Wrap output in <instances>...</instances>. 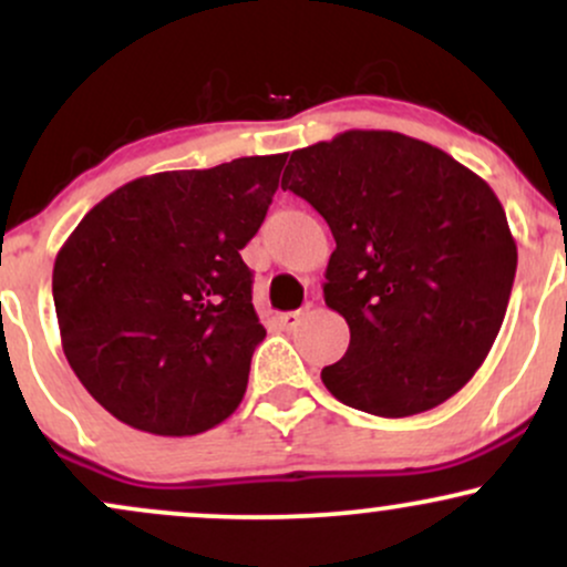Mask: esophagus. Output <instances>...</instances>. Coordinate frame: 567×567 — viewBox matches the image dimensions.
Listing matches in <instances>:
<instances>
[{"label": "esophagus", "mask_w": 567, "mask_h": 567, "mask_svg": "<svg viewBox=\"0 0 567 567\" xmlns=\"http://www.w3.org/2000/svg\"><path fill=\"white\" fill-rule=\"evenodd\" d=\"M303 315H306L303 309H298V311H285V315H279V324H282L285 330H292L298 322L303 320Z\"/></svg>", "instance_id": "obj_1"}]
</instances>
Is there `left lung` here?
I'll use <instances>...</instances> for the list:
<instances>
[{"instance_id": "8db88e82", "label": "left lung", "mask_w": 567, "mask_h": 567, "mask_svg": "<svg viewBox=\"0 0 567 567\" xmlns=\"http://www.w3.org/2000/svg\"><path fill=\"white\" fill-rule=\"evenodd\" d=\"M282 188L333 231L324 303L349 349L322 368L343 405L405 419L466 386L504 322L517 271L493 188L432 143L347 130L290 154Z\"/></svg>"}]
</instances>
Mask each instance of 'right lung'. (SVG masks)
Here are the masks:
<instances>
[{"instance_id": "right-lung-1", "label": "right lung", "mask_w": 567, "mask_h": 567, "mask_svg": "<svg viewBox=\"0 0 567 567\" xmlns=\"http://www.w3.org/2000/svg\"><path fill=\"white\" fill-rule=\"evenodd\" d=\"M285 154L130 181L55 256L63 354L122 424L192 437L243 402L266 330L239 250L261 229Z\"/></svg>"}]
</instances>
